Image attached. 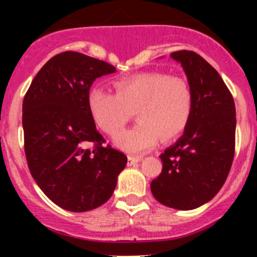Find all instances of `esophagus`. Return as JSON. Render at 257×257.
<instances>
[{
    "label": "esophagus",
    "mask_w": 257,
    "mask_h": 257,
    "mask_svg": "<svg viewBox=\"0 0 257 257\" xmlns=\"http://www.w3.org/2000/svg\"><path fill=\"white\" fill-rule=\"evenodd\" d=\"M142 161L140 157H128V166H134L136 163H139Z\"/></svg>",
    "instance_id": "1"
}]
</instances>
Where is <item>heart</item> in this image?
<instances>
[{"label": "heart", "instance_id": "1", "mask_svg": "<svg viewBox=\"0 0 257 257\" xmlns=\"http://www.w3.org/2000/svg\"><path fill=\"white\" fill-rule=\"evenodd\" d=\"M115 94L100 88L88 92L87 106L101 131L114 136L137 113L138 124L113 140L118 149L139 156L165 142L178 138L190 121L193 92L183 77L163 72H145L114 82Z\"/></svg>", "mask_w": 257, "mask_h": 257}]
</instances>
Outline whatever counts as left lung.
I'll return each instance as SVG.
<instances>
[{"mask_svg":"<svg viewBox=\"0 0 257 257\" xmlns=\"http://www.w3.org/2000/svg\"><path fill=\"white\" fill-rule=\"evenodd\" d=\"M193 92V112L180 139L160 158L162 172L151 183L157 201L176 210H194L216 196L234 158L235 105L217 70L198 54L172 52Z\"/></svg>","mask_w":257,"mask_h":257,"instance_id":"obj_1","label":"left lung"}]
</instances>
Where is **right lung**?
Masks as SVG:
<instances>
[{"label":"right lung","mask_w":257,"mask_h":257,"mask_svg":"<svg viewBox=\"0 0 257 257\" xmlns=\"http://www.w3.org/2000/svg\"><path fill=\"white\" fill-rule=\"evenodd\" d=\"M115 68L85 54L50 59L23 100L27 162L40 189L59 207L85 212L104 205L127 157L105 145L87 106L92 82ZM94 144L92 150L87 145Z\"/></svg>","instance_id":"add662e5"}]
</instances>
